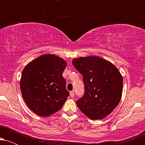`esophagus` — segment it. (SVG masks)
Listing matches in <instances>:
<instances>
[{"instance_id": "esophagus-1", "label": "esophagus", "mask_w": 145, "mask_h": 145, "mask_svg": "<svg viewBox=\"0 0 145 145\" xmlns=\"http://www.w3.org/2000/svg\"><path fill=\"white\" fill-rule=\"evenodd\" d=\"M69 94H70L71 97H74V91H70V93H69Z\"/></svg>"}]
</instances>
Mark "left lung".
<instances>
[{
	"instance_id": "1",
	"label": "left lung",
	"mask_w": 145,
	"mask_h": 145,
	"mask_svg": "<svg viewBox=\"0 0 145 145\" xmlns=\"http://www.w3.org/2000/svg\"><path fill=\"white\" fill-rule=\"evenodd\" d=\"M72 63L83 76L84 95L76 101L91 120L106 117L119 104L123 92V76L115 65L97 56L79 57Z\"/></svg>"
}]
</instances>
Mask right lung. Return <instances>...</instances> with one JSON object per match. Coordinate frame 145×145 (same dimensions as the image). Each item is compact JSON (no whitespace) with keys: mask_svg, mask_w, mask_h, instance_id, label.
<instances>
[{"mask_svg":"<svg viewBox=\"0 0 145 145\" xmlns=\"http://www.w3.org/2000/svg\"><path fill=\"white\" fill-rule=\"evenodd\" d=\"M67 62L54 54L41 55L23 69L20 86L23 99L33 112L48 116L61 110L69 96L62 74Z\"/></svg>","mask_w":145,"mask_h":145,"instance_id":"right-lung-1","label":"right lung"}]
</instances>
